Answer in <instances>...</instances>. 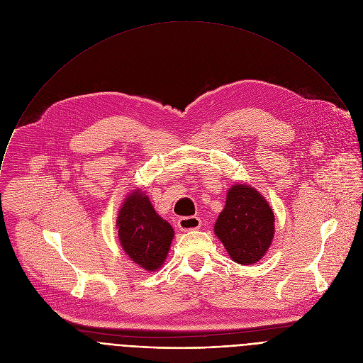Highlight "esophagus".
<instances>
[{
  "label": "esophagus",
  "mask_w": 363,
  "mask_h": 363,
  "mask_svg": "<svg viewBox=\"0 0 363 363\" xmlns=\"http://www.w3.org/2000/svg\"><path fill=\"white\" fill-rule=\"evenodd\" d=\"M178 227L181 231L196 230L201 227V220L198 217H181L178 220Z\"/></svg>",
  "instance_id": "esophagus-1"
}]
</instances>
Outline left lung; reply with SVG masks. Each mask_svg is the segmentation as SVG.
I'll list each match as a JSON object with an SVG mask.
<instances>
[{
    "label": "left lung",
    "instance_id": "8db88e82",
    "mask_svg": "<svg viewBox=\"0 0 363 363\" xmlns=\"http://www.w3.org/2000/svg\"><path fill=\"white\" fill-rule=\"evenodd\" d=\"M214 231L238 264H254L266 254L274 235V214L254 188L234 185Z\"/></svg>",
    "mask_w": 363,
    "mask_h": 363
}]
</instances>
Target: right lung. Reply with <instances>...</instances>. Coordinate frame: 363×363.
I'll return each mask as SVG.
<instances>
[{"instance_id":"1","label":"right lung","mask_w":363,"mask_h":363,"mask_svg":"<svg viewBox=\"0 0 363 363\" xmlns=\"http://www.w3.org/2000/svg\"><path fill=\"white\" fill-rule=\"evenodd\" d=\"M119 240L125 252L142 269H160L169 251L174 230L155 213L147 196L133 192L125 201L118 217Z\"/></svg>"}]
</instances>
